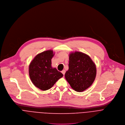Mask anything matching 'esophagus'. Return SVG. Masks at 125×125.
<instances>
[{"label":"esophagus","instance_id":"obj_1","mask_svg":"<svg viewBox=\"0 0 125 125\" xmlns=\"http://www.w3.org/2000/svg\"><path fill=\"white\" fill-rule=\"evenodd\" d=\"M62 73L63 74V75H64L65 74V70H62Z\"/></svg>","mask_w":125,"mask_h":125}]
</instances>
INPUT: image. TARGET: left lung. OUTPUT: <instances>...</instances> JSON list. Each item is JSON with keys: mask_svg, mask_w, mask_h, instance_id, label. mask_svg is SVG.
<instances>
[{"mask_svg": "<svg viewBox=\"0 0 125 125\" xmlns=\"http://www.w3.org/2000/svg\"><path fill=\"white\" fill-rule=\"evenodd\" d=\"M68 66L64 76L74 90L82 92L92 85L96 77V69L89 56L78 51L71 52Z\"/></svg>", "mask_w": 125, "mask_h": 125, "instance_id": "1", "label": "left lung"}]
</instances>
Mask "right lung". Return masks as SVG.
Masks as SVG:
<instances>
[{"mask_svg": "<svg viewBox=\"0 0 125 125\" xmlns=\"http://www.w3.org/2000/svg\"><path fill=\"white\" fill-rule=\"evenodd\" d=\"M55 55L52 50L37 54L31 61L29 68V76L33 84L42 91L51 88L63 74L52 66L51 60Z\"/></svg>", "mask_w": 125, "mask_h": 125, "instance_id": "add662e5", "label": "right lung"}]
</instances>
